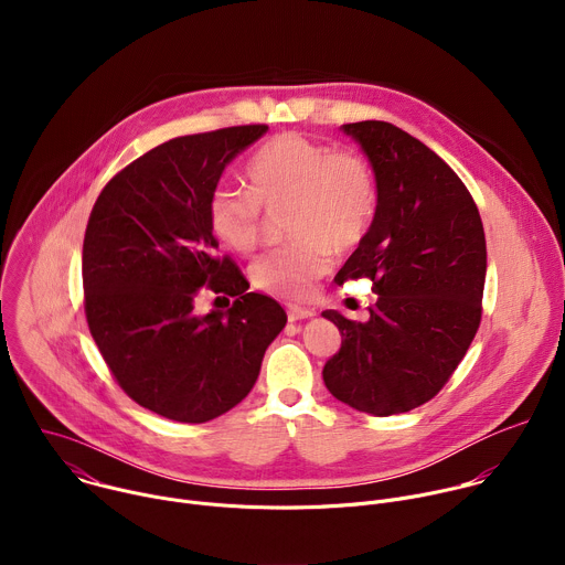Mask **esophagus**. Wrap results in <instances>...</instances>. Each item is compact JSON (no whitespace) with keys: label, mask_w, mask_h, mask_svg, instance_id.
I'll return each instance as SVG.
<instances>
[{"label":"esophagus","mask_w":565,"mask_h":565,"mask_svg":"<svg viewBox=\"0 0 565 565\" xmlns=\"http://www.w3.org/2000/svg\"><path fill=\"white\" fill-rule=\"evenodd\" d=\"M308 317H312L310 308H301V306H290L288 308V321H301V319H308Z\"/></svg>","instance_id":"obj_1"}]
</instances>
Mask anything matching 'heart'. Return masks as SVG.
Segmentation results:
<instances>
[{
	"label": "heart",
	"instance_id": "obj_1",
	"mask_svg": "<svg viewBox=\"0 0 565 565\" xmlns=\"http://www.w3.org/2000/svg\"><path fill=\"white\" fill-rule=\"evenodd\" d=\"M248 190L218 185L207 201V223L221 244L253 255L262 241L264 212L290 203L286 234L295 244L253 266V284L286 301L308 299L333 268V250L362 244L377 212V181L366 158L284 131L248 160Z\"/></svg>",
	"mask_w": 565,
	"mask_h": 565
}]
</instances>
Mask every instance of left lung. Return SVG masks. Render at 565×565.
<instances>
[{"label": "left lung", "instance_id": "left-lung-1", "mask_svg": "<svg viewBox=\"0 0 565 565\" xmlns=\"http://www.w3.org/2000/svg\"><path fill=\"white\" fill-rule=\"evenodd\" d=\"M344 131L369 156L380 199L335 281L371 279L377 299L364 324L321 312L342 333L321 375L358 412L405 414L447 384L480 327L486 232L465 183L418 138L382 120Z\"/></svg>", "mask_w": 565, "mask_h": 565}]
</instances>
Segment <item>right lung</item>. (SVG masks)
Masks as SVG:
<instances>
[{"mask_svg":"<svg viewBox=\"0 0 565 565\" xmlns=\"http://www.w3.org/2000/svg\"><path fill=\"white\" fill-rule=\"evenodd\" d=\"M266 129L241 125L158 145L120 170L92 210L83 246L92 338L118 386L168 420L201 425L236 407L286 327L284 308L248 292L238 266L216 255L207 223L221 172ZM203 291L235 301L201 318L193 301Z\"/></svg>","mask_w":565,"mask_h":565,"instance_id":"1","label":"right lung"}]
</instances>
